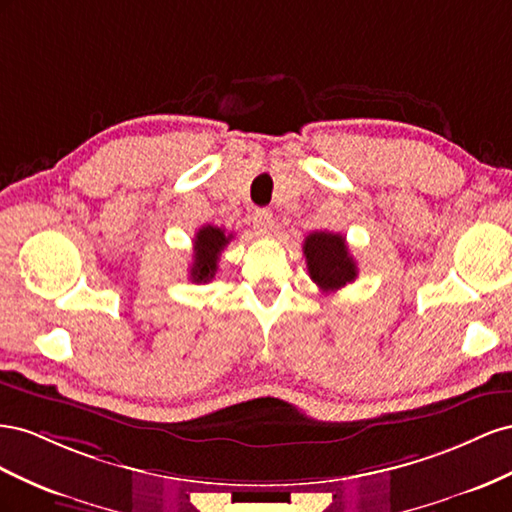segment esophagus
Segmentation results:
<instances>
[{
	"instance_id": "34e87169",
	"label": "esophagus",
	"mask_w": 512,
	"mask_h": 512,
	"mask_svg": "<svg viewBox=\"0 0 512 512\" xmlns=\"http://www.w3.org/2000/svg\"><path fill=\"white\" fill-rule=\"evenodd\" d=\"M253 227L257 233H270L274 227V216L270 210H257L253 214Z\"/></svg>"
}]
</instances>
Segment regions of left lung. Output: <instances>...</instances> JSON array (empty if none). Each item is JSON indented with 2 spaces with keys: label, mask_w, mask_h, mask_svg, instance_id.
Wrapping results in <instances>:
<instances>
[{
  "label": "left lung",
  "mask_w": 512,
  "mask_h": 512,
  "mask_svg": "<svg viewBox=\"0 0 512 512\" xmlns=\"http://www.w3.org/2000/svg\"><path fill=\"white\" fill-rule=\"evenodd\" d=\"M302 248L309 276L321 291L328 294V291H337L347 283L356 281V261L349 255L341 233L313 231L304 238Z\"/></svg>",
  "instance_id": "8db88e82"
}]
</instances>
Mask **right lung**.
Instances as JSON below:
<instances>
[{
	"mask_svg": "<svg viewBox=\"0 0 512 512\" xmlns=\"http://www.w3.org/2000/svg\"><path fill=\"white\" fill-rule=\"evenodd\" d=\"M233 236L225 233V229L206 225L195 233V248H193V264H191V281L193 283H208L214 279L218 270V255L225 251Z\"/></svg>",
	"mask_w": 512,
	"mask_h": 512,
	"instance_id": "1",
	"label": "right lung"
}]
</instances>
